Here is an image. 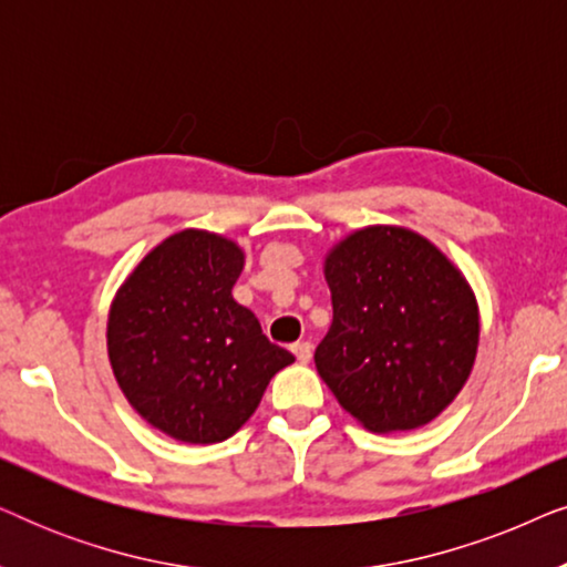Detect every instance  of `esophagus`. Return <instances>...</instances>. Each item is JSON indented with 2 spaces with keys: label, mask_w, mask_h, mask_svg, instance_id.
Wrapping results in <instances>:
<instances>
[{
  "label": "esophagus",
  "mask_w": 567,
  "mask_h": 567,
  "mask_svg": "<svg viewBox=\"0 0 567 567\" xmlns=\"http://www.w3.org/2000/svg\"><path fill=\"white\" fill-rule=\"evenodd\" d=\"M291 351L297 355L299 363H309V359H312V343H309V340H299V343H293Z\"/></svg>",
  "instance_id": "obj_1"
}]
</instances>
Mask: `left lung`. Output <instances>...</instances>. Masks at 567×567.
<instances>
[{"label": "left lung", "mask_w": 567, "mask_h": 567, "mask_svg": "<svg viewBox=\"0 0 567 567\" xmlns=\"http://www.w3.org/2000/svg\"><path fill=\"white\" fill-rule=\"evenodd\" d=\"M332 322L315 367L374 433L431 423L467 382L480 343L462 270L405 227H363L324 258Z\"/></svg>", "instance_id": "left-lung-1"}]
</instances>
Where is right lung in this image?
<instances>
[{"mask_svg":"<svg viewBox=\"0 0 567 567\" xmlns=\"http://www.w3.org/2000/svg\"><path fill=\"white\" fill-rule=\"evenodd\" d=\"M243 266L237 243L183 229L138 262L107 315L121 392L146 423L185 444L237 433L293 361L231 297Z\"/></svg>","mask_w":567,"mask_h":567,"instance_id":"1","label":"right lung"}]
</instances>
